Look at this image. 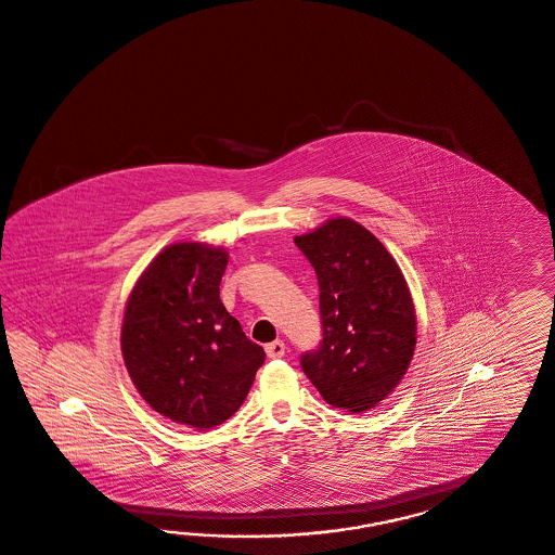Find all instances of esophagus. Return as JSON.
<instances>
[{
    "label": "esophagus",
    "instance_id": "34e87169",
    "mask_svg": "<svg viewBox=\"0 0 555 555\" xmlns=\"http://www.w3.org/2000/svg\"><path fill=\"white\" fill-rule=\"evenodd\" d=\"M264 349H267V356H269L270 360H281L285 356L286 347L281 339H276V341L267 345Z\"/></svg>",
    "mask_w": 555,
    "mask_h": 555
}]
</instances>
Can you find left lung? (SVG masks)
Listing matches in <instances>:
<instances>
[{
    "label": "left lung",
    "instance_id": "1",
    "mask_svg": "<svg viewBox=\"0 0 555 555\" xmlns=\"http://www.w3.org/2000/svg\"><path fill=\"white\" fill-rule=\"evenodd\" d=\"M295 244L315 269L321 341L300 367L327 404L363 412L400 384L416 347L404 274L363 225L337 218Z\"/></svg>",
    "mask_w": 555,
    "mask_h": 555
}]
</instances>
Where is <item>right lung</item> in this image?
<instances>
[{"instance_id": "1", "label": "right lung", "mask_w": 555, "mask_h": 555, "mask_svg": "<svg viewBox=\"0 0 555 555\" xmlns=\"http://www.w3.org/2000/svg\"><path fill=\"white\" fill-rule=\"evenodd\" d=\"M225 264L222 248L167 246L137 281L120 333L125 365L143 400L197 430L238 410L267 358L220 300Z\"/></svg>"}]
</instances>
